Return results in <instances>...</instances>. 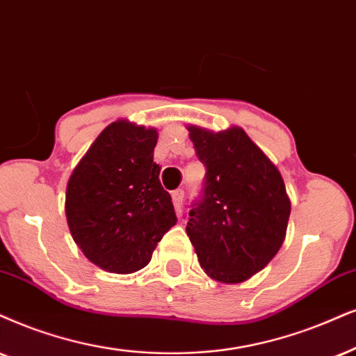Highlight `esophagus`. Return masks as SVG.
<instances>
[{
  "label": "esophagus",
  "instance_id": "esophagus-1",
  "mask_svg": "<svg viewBox=\"0 0 356 356\" xmlns=\"http://www.w3.org/2000/svg\"><path fill=\"white\" fill-rule=\"evenodd\" d=\"M182 202H184V191L182 188H177V191L172 192V204L175 207L177 215H181V211H182Z\"/></svg>",
  "mask_w": 356,
  "mask_h": 356
}]
</instances>
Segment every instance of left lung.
<instances>
[{"mask_svg": "<svg viewBox=\"0 0 356 356\" xmlns=\"http://www.w3.org/2000/svg\"><path fill=\"white\" fill-rule=\"evenodd\" d=\"M187 129L207 172L186 232L211 279L240 284L266 268L284 243L291 215L284 181L240 126Z\"/></svg>", "mask_w": 356, "mask_h": 356, "instance_id": "1", "label": "left lung"}]
</instances>
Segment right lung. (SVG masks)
Masks as SVG:
<instances>
[{
  "label": "right lung",
  "mask_w": 356,
  "mask_h": 356,
  "mask_svg": "<svg viewBox=\"0 0 356 356\" xmlns=\"http://www.w3.org/2000/svg\"><path fill=\"white\" fill-rule=\"evenodd\" d=\"M157 129L116 120L72 172L65 215L82 253L108 273H136L177 223L154 163Z\"/></svg>",
  "instance_id": "obj_1"
}]
</instances>
